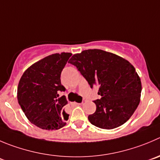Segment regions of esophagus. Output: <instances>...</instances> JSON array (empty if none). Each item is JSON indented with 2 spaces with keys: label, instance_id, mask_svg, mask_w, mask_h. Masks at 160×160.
Returning <instances> with one entry per match:
<instances>
[{
  "label": "esophagus",
  "instance_id": "esophagus-1",
  "mask_svg": "<svg viewBox=\"0 0 160 160\" xmlns=\"http://www.w3.org/2000/svg\"><path fill=\"white\" fill-rule=\"evenodd\" d=\"M82 104V103H77V102H74V105H76V106H77V105H81Z\"/></svg>",
  "mask_w": 160,
  "mask_h": 160
}]
</instances>
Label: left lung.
Here are the masks:
<instances>
[{
  "label": "left lung",
  "mask_w": 160,
  "mask_h": 160,
  "mask_svg": "<svg viewBox=\"0 0 160 160\" xmlns=\"http://www.w3.org/2000/svg\"><path fill=\"white\" fill-rule=\"evenodd\" d=\"M68 63L76 66L91 88H99L96 112L88 116L92 125L112 130L124 124L141 100V82L134 67L122 57L101 49L84 50Z\"/></svg>",
  "instance_id": "8db88e82"
}]
</instances>
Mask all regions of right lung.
<instances>
[{
  "label": "right lung",
  "instance_id": "obj_1",
  "mask_svg": "<svg viewBox=\"0 0 160 160\" xmlns=\"http://www.w3.org/2000/svg\"><path fill=\"white\" fill-rule=\"evenodd\" d=\"M71 52L55 53L32 64L22 74L17 89L19 105L29 121L43 130H55L66 125L69 115L60 74Z\"/></svg>",
  "mask_w": 160,
  "mask_h": 160
}]
</instances>
